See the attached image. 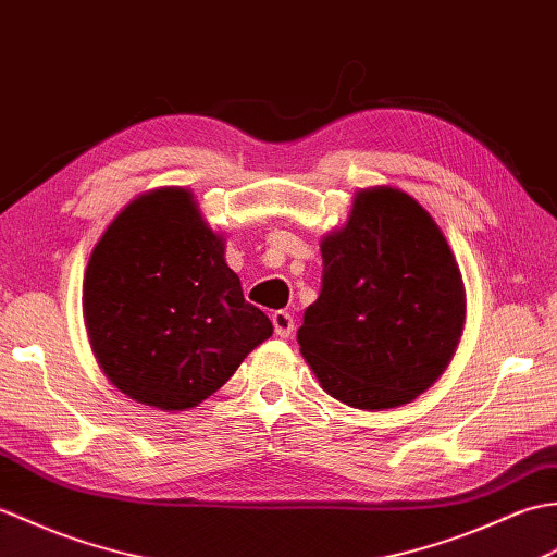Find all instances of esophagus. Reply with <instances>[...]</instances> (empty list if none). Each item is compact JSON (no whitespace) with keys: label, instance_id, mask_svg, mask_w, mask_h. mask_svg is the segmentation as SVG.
<instances>
[{"label":"esophagus","instance_id":"esophagus-1","mask_svg":"<svg viewBox=\"0 0 557 557\" xmlns=\"http://www.w3.org/2000/svg\"><path fill=\"white\" fill-rule=\"evenodd\" d=\"M271 324H274V331H276V336H281V338H288L290 333H293V326H295V321H293V317L288 314V312H283V310H278V312H274L271 314Z\"/></svg>","mask_w":557,"mask_h":557}]
</instances>
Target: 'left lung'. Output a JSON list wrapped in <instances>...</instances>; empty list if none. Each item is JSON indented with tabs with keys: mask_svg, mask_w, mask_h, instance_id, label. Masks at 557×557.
<instances>
[{
	"mask_svg": "<svg viewBox=\"0 0 557 557\" xmlns=\"http://www.w3.org/2000/svg\"><path fill=\"white\" fill-rule=\"evenodd\" d=\"M321 257L319 298L298 329L321 386L357 410L414 400L448 367L465 324L460 269L436 221L403 190H362Z\"/></svg>",
	"mask_w": 557,
	"mask_h": 557,
	"instance_id": "left-lung-1",
	"label": "left lung"
}]
</instances>
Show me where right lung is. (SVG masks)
<instances>
[{
	"mask_svg": "<svg viewBox=\"0 0 557 557\" xmlns=\"http://www.w3.org/2000/svg\"><path fill=\"white\" fill-rule=\"evenodd\" d=\"M83 312L109 381L171 412L219 391L274 331L183 188L147 193L111 221L85 271Z\"/></svg>",
	"mask_w": 557,
	"mask_h": 557,
	"instance_id": "add662e5",
	"label": "right lung"
}]
</instances>
